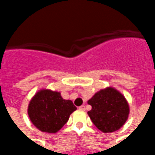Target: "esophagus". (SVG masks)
Wrapping results in <instances>:
<instances>
[{"mask_svg":"<svg viewBox=\"0 0 155 155\" xmlns=\"http://www.w3.org/2000/svg\"><path fill=\"white\" fill-rule=\"evenodd\" d=\"M79 110L81 111H84L85 110V106H84V105H81V106L79 107Z\"/></svg>","mask_w":155,"mask_h":155,"instance_id":"esophagus-1","label":"esophagus"}]
</instances>
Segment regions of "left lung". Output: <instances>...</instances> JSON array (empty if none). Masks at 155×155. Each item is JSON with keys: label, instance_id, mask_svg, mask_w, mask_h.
<instances>
[{"label": "left lung", "instance_id": "obj_1", "mask_svg": "<svg viewBox=\"0 0 155 155\" xmlns=\"http://www.w3.org/2000/svg\"><path fill=\"white\" fill-rule=\"evenodd\" d=\"M92 109L88 114L98 129L104 133L114 132L123 126L130 108L125 98L114 88L99 91L88 101Z\"/></svg>", "mask_w": 155, "mask_h": 155}]
</instances>
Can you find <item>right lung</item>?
<instances>
[{
    "label": "right lung",
    "instance_id": "add662e5",
    "mask_svg": "<svg viewBox=\"0 0 155 155\" xmlns=\"http://www.w3.org/2000/svg\"><path fill=\"white\" fill-rule=\"evenodd\" d=\"M75 110L73 102L64 100L61 93L42 90L30 102L28 114L37 129L43 132L55 133L66 124L71 114Z\"/></svg>",
    "mask_w": 155,
    "mask_h": 155
}]
</instances>
